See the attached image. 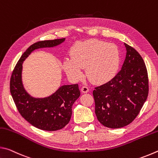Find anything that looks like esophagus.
I'll return each mask as SVG.
<instances>
[{"label": "esophagus", "instance_id": "1", "mask_svg": "<svg viewBox=\"0 0 158 158\" xmlns=\"http://www.w3.org/2000/svg\"><path fill=\"white\" fill-rule=\"evenodd\" d=\"M81 91L84 93H87L89 91V87L85 86V85H84V86H82L81 87Z\"/></svg>", "mask_w": 158, "mask_h": 158}]
</instances>
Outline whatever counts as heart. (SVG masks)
Instances as JSON below:
<instances>
[{
	"instance_id": "b5f03b06",
	"label": "heart",
	"mask_w": 158,
	"mask_h": 158,
	"mask_svg": "<svg viewBox=\"0 0 158 158\" xmlns=\"http://www.w3.org/2000/svg\"><path fill=\"white\" fill-rule=\"evenodd\" d=\"M121 63L118 48L98 40L79 42L71 50V58L63 63L67 74L73 79L83 76L81 68H85L86 76L95 84H103L116 75Z\"/></svg>"
}]
</instances>
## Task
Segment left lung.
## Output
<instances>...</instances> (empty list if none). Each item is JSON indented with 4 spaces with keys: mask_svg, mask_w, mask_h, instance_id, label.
<instances>
[{
    "mask_svg": "<svg viewBox=\"0 0 158 158\" xmlns=\"http://www.w3.org/2000/svg\"><path fill=\"white\" fill-rule=\"evenodd\" d=\"M126 57L121 70L106 84L95 87L93 95L95 114L104 126L121 128L139 114L148 95V72L142 57L125 43Z\"/></svg>",
    "mask_w": 158,
    "mask_h": 158,
    "instance_id": "obj_1",
    "label": "left lung"
}]
</instances>
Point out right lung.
<instances>
[{
	"label": "right lung",
	"instance_id": "add662e5",
	"mask_svg": "<svg viewBox=\"0 0 158 158\" xmlns=\"http://www.w3.org/2000/svg\"><path fill=\"white\" fill-rule=\"evenodd\" d=\"M65 40L39 41L32 44L16 64L10 78V93L21 116L40 130L56 131L62 129L68 123L73 113V104L80 96L79 85H64L49 97L33 98L26 91L21 81L22 64L35 49L57 46Z\"/></svg>",
	"mask_w": 158,
	"mask_h": 158
}]
</instances>
